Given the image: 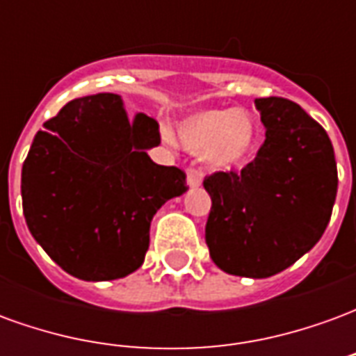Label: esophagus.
<instances>
[{
    "label": "esophagus",
    "instance_id": "34e87169",
    "mask_svg": "<svg viewBox=\"0 0 356 356\" xmlns=\"http://www.w3.org/2000/svg\"><path fill=\"white\" fill-rule=\"evenodd\" d=\"M186 185L191 186V188H196V186H200L202 185L200 171L194 170V168H188V170H186Z\"/></svg>",
    "mask_w": 356,
    "mask_h": 356
}]
</instances>
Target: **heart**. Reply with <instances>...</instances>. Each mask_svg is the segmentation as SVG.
I'll use <instances>...</instances> for the list:
<instances>
[{
	"label": "heart",
	"mask_w": 356,
	"mask_h": 356,
	"mask_svg": "<svg viewBox=\"0 0 356 356\" xmlns=\"http://www.w3.org/2000/svg\"><path fill=\"white\" fill-rule=\"evenodd\" d=\"M255 122L246 110L223 106L194 112L175 125V139L216 170H232L246 162L255 147Z\"/></svg>",
	"instance_id": "b5f03b06"
}]
</instances>
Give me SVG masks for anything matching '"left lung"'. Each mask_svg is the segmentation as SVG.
<instances>
[{
  "label": "left lung",
  "mask_w": 356,
  "mask_h": 356,
  "mask_svg": "<svg viewBox=\"0 0 356 356\" xmlns=\"http://www.w3.org/2000/svg\"><path fill=\"white\" fill-rule=\"evenodd\" d=\"M265 143L236 171L204 179L211 196L206 244L217 267L267 278L298 261L328 227L337 165L328 133L293 101L255 99Z\"/></svg>",
  "instance_id": "8db88e82"
}]
</instances>
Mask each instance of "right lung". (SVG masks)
<instances>
[{"label":"right lung","mask_w":356,"mask_h":356,"mask_svg":"<svg viewBox=\"0 0 356 356\" xmlns=\"http://www.w3.org/2000/svg\"><path fill=\"white\" fill-rule=\"evenodd\" d=\"M38 131L22 163V211L35 242L68 275L101 282L143 265L150 221L186 193V175L147 154L158 122L127 118L122 97L66 102Z\"/></svg>","instance_id":"1"}]
</instances>
